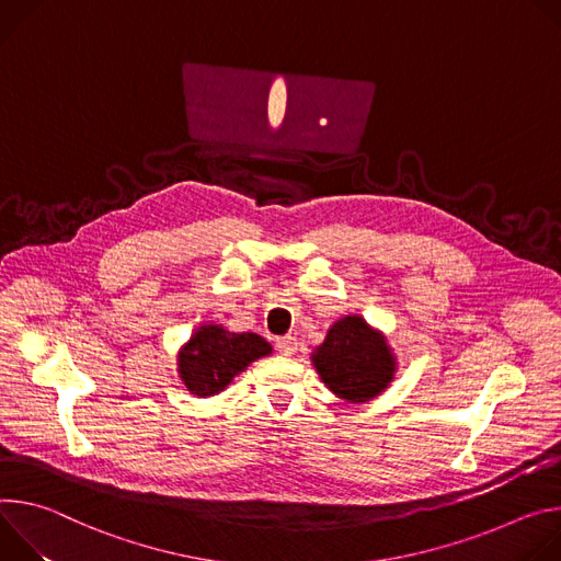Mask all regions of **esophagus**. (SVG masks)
I'll return each mask as SVG.
<instances>
[{"label":"esophagus","mask_w":561,"mask_h":561,"mask_svg":"<svg viewBox=\"0 0 561 561\" xmlns=\"http://www.w3.org/2000/svg\"><path fill=\"white\" fill-rule=\"evenodd\" d=\"M276 350H278V354H283V356H291V354H296V350H298V341H296V336L287 334V336L276 339Z\"/></svg>","instance_id":"1"}]
</instances>
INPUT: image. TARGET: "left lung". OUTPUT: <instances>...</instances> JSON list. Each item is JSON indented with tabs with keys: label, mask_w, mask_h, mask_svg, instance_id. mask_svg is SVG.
Wrapping results in <instances>:
<instances>
[{
	"label": "left lung",
	"mask_w": 561,
	"mask_h": 561,
	"mask_svg": "<svg viewBox=\"0 0 561 561\" xmlns=\"http://www.w3.org/2000/svg\"><path fill=\"white\" fill-rule=\"evenodd\" d=\"M325 388L347 403H367L383 394L399 369L388 336L358 314L334 321L309 354Z\"/></svg>",
	"instance_id": "1"
}]
</instances>
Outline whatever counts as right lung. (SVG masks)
I'll return each instance as SVG.
<instances>
[{
  "mask_svg": "<svg viewBox=\"0 0 561 561\" xmlns=\"http://www.w3.org/2000/svg\"><path fill=\"white\" fill-rule=\"evenodd\" d=\"M272 345L254 332H229L220 323H201L178 350L175 371L180 383L198 399H209L254 360L270 356Z\"/></svg>",
  "mask_w": 561,
  "mask_h": 561,
  "instance_id": "add662e5",
  "label": "right lung"
}]
</instances>
